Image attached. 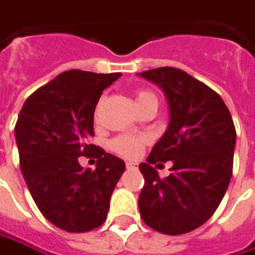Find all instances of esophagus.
Masks as SVG:
<instances>
[{
    "instance_id": "34e87169",
    "label": "esophagus",
    "mask_w": 255,
    "mask_h": 255,
    "mask_svg": "<svg viewBox=\"0 0 255 255\" xmlns=\"http://www.w3.org/2000/svg\"><path fill=\"white\" fill-rule=\"evenodd\" d=\"M126 167H127L128 170H137V164H134V162H127Z\"/></svg>"
}]
</instances>
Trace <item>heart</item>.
<instances>
[{"instance_id":"obj_1","label":"heart","mask_w":255,"mask_h":255,"mask_svg":"<svg viewBox=\"0 0 255 255\" xmlns=\"http://www.w3.org/2000/svg\"><path fill=\"white\" fill-rule=\"evenodd\" d=\"M135 100L137 104L141 108L142 106H145L149 101H157V97L154 93H151L148 90H138L135 94ZM103 100H100L97 110H95V118L98 116V110L101 106ZM148 142V137L147 135H118L114 139H111L110 142V149L113 152H116L118 155L124 157V158H135L141 152L142 147Z\"/></svg>"}]
</instances>
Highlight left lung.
Returning a JSON list of instances; mask_svg holds the SVG:
<instances>
[{"mask_svg": "<svg viewBox=\"0 0 255 255\" xmlns=\"http://www.w3.org/2000/svg\"><path fill=\"white\" fill-rule=\"evenodd\" d=\"M158 84L168 98L170 124L139 164L144 187L138 207L152 230L180 236L216 213L233 174L236 127L223 98L213 88L172 67L139 74ZM172 160V174L161 179L152 164Z\"/></svg>", "mask_w": 255, "mask_h": 255, "instance_id": "8db88e82", "label": "left lung"}]
</instances>
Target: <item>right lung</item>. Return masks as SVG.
Here are the masks:
<instances>
[{"instance_id":"obj_1","label":"right lung","mask_w":255,"mask_h":255,"mask_svg":"<svg viewBox=\"0 0 255 255\" xmlns=\"http://www.w3.org/2000/svg\"><path fill=\"white\" fill-rule=\"evenodd\" d=\"M121 72L70 70L27 98L15 124L19 165L35 204L50 223L68 233H85L106 221L110 198L124 161L90 144L100 95ZM95 156L84 170L78 157Z\"/></svg>"}]
</instances>
